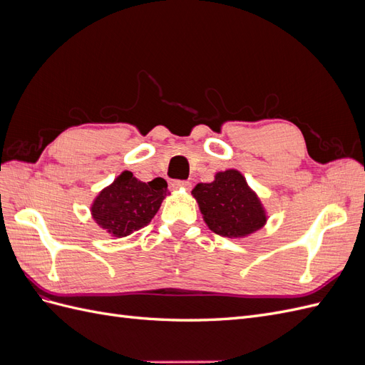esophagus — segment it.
I'll return each instance as SVG.
<instances>
[{
  "label": "esophagus",
  "instance_id": "34e87169",
  "mask_svg": "<svg viewBox=\"0 0 365 365\" xmlns=\"http://www.w3.org/2000/svg\"><path fill=\"white\" fill-rule=\"evenodd\" d=\"M170 187H172V189H173V190H190V187H192V184H190L189 181H181V180H175V181H172Z\"/></svg>",
  "mask_w": 365,
  "mask_h": 365
}]
</instances>
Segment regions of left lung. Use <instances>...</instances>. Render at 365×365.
Returning <instances> with one entry per match:
<instances>
[{"instance_id": "left-lung-1", "label": "left lung", "mask_w": 365, "mask_h": 365, "mask_svg": "<svg viewBox=\"0 0 365 365\" xmlns=\"http://www.w3.org/2000/svg\"><path fill=\"white\" fill-rule=\"evenodd\" d=\"M192 195L208 228L219 236L244 237L267 222L259 197L237 170L216 173L213 182L197 184Z\"/></svg>"}]
</instances>
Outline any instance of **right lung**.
Wrapping results in <instances>:
<instances>
[{
  "instance_id": "add662e5",
  "label": "right lung",
  "mask_w": 365,
  "mask_h": 365,
  "mask_svg": "<svg viewBox=\"0 0 365 365\" xmlns=\"http://www.w3.org/2000/svg\"><path fill=\"white\" fill-rule=\"evenodd\" d=\"M165 193L168 182L163 178L141 182L126 170L96 197L93 217L111 235L123 237L150 222Z\"/></svg>"
}]
</instances>
